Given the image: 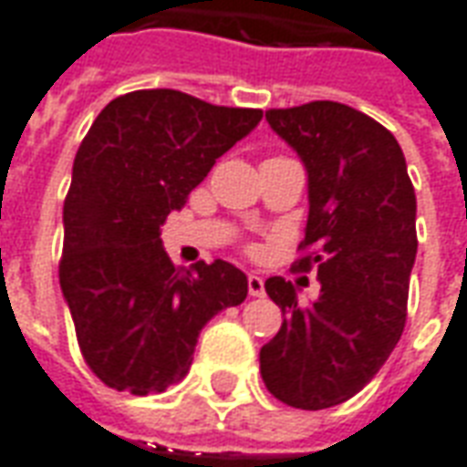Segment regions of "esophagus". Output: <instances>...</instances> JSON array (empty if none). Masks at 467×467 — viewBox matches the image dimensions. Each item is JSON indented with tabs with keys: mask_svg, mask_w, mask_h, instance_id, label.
<instances>
[{
	"mask_svg": "<svg viewBox=\"0 0 467 467\" xmlns=\"http://www.w3.org/2000/svg\"><path fill=\"white\" fill-rule=\"evenodd\" d=\"M247 290H250V295L253 297H263L265 295V280L260 277V275H247Z\"/></svg>",
	"mask_w": 467,
	"mask_h": 467,
	"instance_id": "34e87169",
	"label": "esophagus"
}]
</instances>
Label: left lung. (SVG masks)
Listing matches in <instances>:
<instances>
[{
	"mask_svg": "<svg viewBox=\"0 0 467 467\" xmlns=\"http://www.w3.org/2000/svg\"><path fill=\"white\" fill-rule=\"evenodd\" d=\"M265 117L307 167L310 214L293 270L315 267L320 297L300 307L290 280L265 283L283 325L260 350V375L285 405L323 410L360 392L400 340L415 190L390 130L352 107L317 99Z\"/></svg>",
	"mask_w": 467,
	"mask_h": 467,
	"instance_id": "obj_1",
	"label": "left lung"
}]
</instances>
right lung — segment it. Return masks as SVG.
<instances>
[{
  "instance_id": "1",
  "label": "right lung",
  "mask_w": 467,
  "mask_h": 467,
  "mask_svg": "<svg viewBox=\"0 0 467 467\" xmlns=\"http://www.w3.org/2000/svg\"><path fill=\"white\" fill-rule=\"evenodd\" d=\"M260 119L263 109L137 89L112 99L79 144L59 285L79 352L107 388L167 390L190 370L204 323L247 297L244 273L224 260L177 270L160 224Z\"/></svg>"
}]
</instances>
